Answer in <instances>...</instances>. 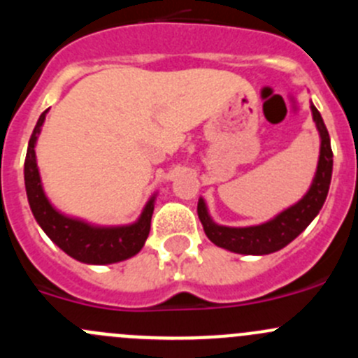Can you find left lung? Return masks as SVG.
Wrapping results in <instances>:
<instances>
[{"label":"left lung","instance_id":"obj_1","mask_svg":"<svg viewBox=\"0 0 358 358\" xmlns=\"http://www.w3.org/2000/svg\"><path fill=\"white\" fill-rule=\"evenodd\" d=\"M310 109H312L313 122L320 136V150L315 175L305 196L273 218L259 225L249 227L220 225L209 215L206 201L199 197L197 215H199L206 236L213 244L227 251L237 252V255H270V252L286 248L319 215L329 192L331 176H333V150H331V138L322 115L312 102H310Z\"/></svg>","mask_w":358,"mask_h":358}]
</instances>
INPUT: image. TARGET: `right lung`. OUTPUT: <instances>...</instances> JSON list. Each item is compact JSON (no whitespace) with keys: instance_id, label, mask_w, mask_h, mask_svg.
<instances>
[{"instance_id":"1","label":"right lung","mask_w":358,"mask_h":358,"mask_svg":"<svg viewBox=\"0 0 358 358\" xmlns=\"http://www.w3.org/2000/svg\"><path fill=\"white\" fill-rule=\"evenodd\" d=\"M46 114L48 109L39 115L36 122L34 131L29 138L24 164L25 192L38 225L66 255L86 265H110L138 255L149 237L157 192L145 202L138 218L126 225H96L57 209L43 189L36 159V143L45 124Z\"/></svg>"}]
</instances>
